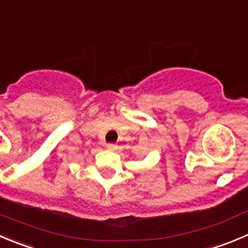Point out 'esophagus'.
<instances>
[{
    "mask_svg": "<svg viewBox=\"0 0 248 248\" xmlns=\"http://www.w3.org/2000/svg\"><path fill=\"white\" fill-rule=\"evenodd\" d=\"M106 147L108 148V150H110V151H113V150H115V148H117V145H115V143H107V145H106Z\"/></svg>",
    "mask_w": 248,
    "mask_h": 248,
    "instance_id": "esophagus-1",
    "label": "esophagus"
}]
</instances>
